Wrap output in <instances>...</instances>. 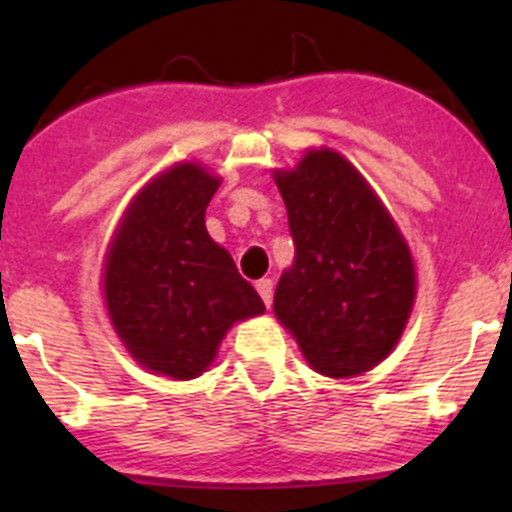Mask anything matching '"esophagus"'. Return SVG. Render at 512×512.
Wrapping results in <instances>:
<instances>
[{"instance_id":"esophagus-1","label":"esophagus","mask_w":512,"mask_h":512,"mask_svg":"<svg viewBox=\"0 0 512 512\" xmlns=\"http://www.w3.org/2000/svg\"><path fill=\"white\" fill-rule=\"evenodd\" d=\"M255 287H257V292H260L262 302H265L267 307H270V304H272V294H275V285H272V280H260Z\"/></svg>"}]
</instances>
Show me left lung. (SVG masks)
Here are the masks:
<instances>
[{"label": "left lung", "mask_w": 512, "mask_h": 512, "mask_svg": "<svg viewBox=\"0 0 512 512\" xmlns=\"http://www.w3.org/2000/svg\"><path fill=\"white\" fill-rule=\"evenodd\" d=\"M294 262L275 292V317L314 371L359 376L384 361L416 297L411 250L371 185L337 151H307L275 170Z\"/></svg>", "instance_id": "left-lung-1"}]
</instances>
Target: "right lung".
<instances>
[{
	"instance_id": "1",
	"label": "right lung",
	"mask_w": 512,
	"mask_h": 512,
	"mask_svg": "<svg viewBox=\"0 0 512 512\" xmlns=\"http://www.w3.org/2000/svg\"><path fill=\"white\" fill-rule=\"evenodd\" d=\"M218 185L203 165L175 163L133 198L106 252L108 317L153 374L195 379L232 324L265 312L230 252L205 230Z\"/></svg>"
}]
</instances>
